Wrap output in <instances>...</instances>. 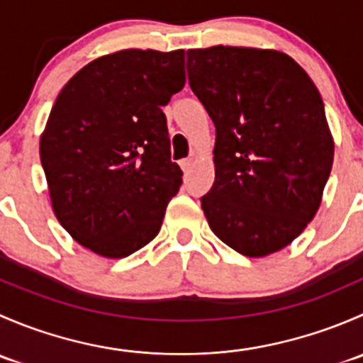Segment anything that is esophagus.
<instances>
[{"instance_id":"1","label":"esophagus","mask_w":363,"mask_h":363,"mask_svg":"<svg viewBox=\"0 0 363 363\" xmlns=\"http://www.w3.org/2000/svg\"><path fill=\"white\" fill-rule=\"evenodd\" d=\"M179 164H181L182 172H184V174H188V172L191 170V167H193V160H189V158L181 160V161H179Z\"/></svg>"}]
</instances>
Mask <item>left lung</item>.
Returning a JSON list of instances; mask_svg holds the SVG:
<instances>
[{
  "mask_svg": "<svg viewBox=\"0 0 363 363\" xmlns=\"http://www.w3.org/2000/svg\"><path fill=\"white\" fill-rule=\"evenodd\" d=\"M188 79L216 126V179L202 208L232 250L259 258L286 247L321 203L334 140L320 91L277 50H188Z\"/></svg>",
  "mask_w": 363,
  "mask_h": 363,
  "instance_id": "obj_1",
  "label": "left lung"
}]
</instances>
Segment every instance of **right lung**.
Returning <instances> with one entry per match:
<instances>
[{
    "mask_svg": "<svg viewBox=\"0 0 363 363\" xmlns=\"http://www.w3.org/2000/svg\"><path fill=\"white\" fill-rule=\"evenodd\" d=\"M184 50L91 61L57 94L40 160L54 214L80 244L124 258L158 235L182 184L163 108L184 87Z\"/></svg>",
    "mask_w": 363,
    "mask_h": 363,
    "instance_id": "1",
    "label": "right lung"
}]
</instances>
